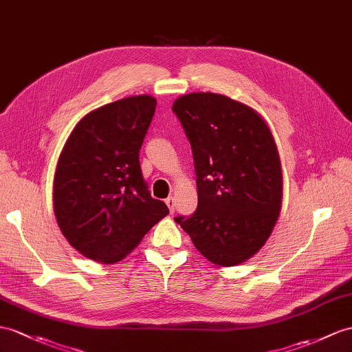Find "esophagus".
Returning a JSON list of instances; mask_svg holds the SVG:
<instances>
[{
    "label": "esophagus",
    "instance_id": "1",
    "mask_svg": "<svg viewBox=\"0 0 352 352\" xmlns=\"http://www.w3.org/2000/svg\"><path fill=\"white\" fill-rule=\"evenodd\" d=\"M166 204L168 206L170 213H175V209H176V200L173 199V197H168V199L166 200Z\"/></svg>",
    "mask_w": 352,
    "mask_h": 352
}]
</instances>
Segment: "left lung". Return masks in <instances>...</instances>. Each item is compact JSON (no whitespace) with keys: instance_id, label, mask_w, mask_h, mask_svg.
<instances>
[{"instance_id":"left-lung-1","label":"left lung","mask_w":352,"mask_h":352,"mask_svg":"<svg viewBox=\"0 0 352 352\" xmlns=\"http://www.w3.org/2000/svg\"><path fill=\"white\" fill-rule=\"evenodd\" d=\"M171 110L191 143L199 204L175 221L217 265H237L272 234L282 204L280 160L270 128L250 106L192 92Z\"/></svg>"}]
</instances>
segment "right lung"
<instances>
[{
	"instance_id": "obj_1",
	"label": "right lung",
	"mask_w": 352,
	"mask_h": 352,
	"mask_svg": "<svg viewBox=\"0 0 352 352\" xmlns=\"http://www.w3.org/2000/svg\"><path fill=\"white\" fill-rule=\"evenodd\" d=\"M157 100L134 96L92 110L74 126L54 179L58 226L74 250L94 261H121L168 215L152 199L139 153Z\"/></svg>"
}]
</instances>
